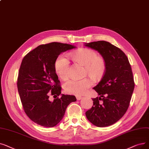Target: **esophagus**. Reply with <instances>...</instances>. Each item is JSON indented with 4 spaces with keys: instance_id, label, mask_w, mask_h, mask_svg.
Returning <instances> with one entry per match:
<instances>
[{
    "instance_id": "obj_1",
    "label": "esophagus",
    "mask_w": 149,
    "mask_h": 149,
    "mask_svg": "<svg viewBox=\"0 0 149 149\" xmlns=\"http://www.w3.org/2000/svg\"><path fill=\"white\" fill-rule=\"evenodd\" d=\"M76 99H77V100H80L82 99V97L81 95H76Z\"/></svg>"
}]
</instances>
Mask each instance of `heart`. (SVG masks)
Instances as JSON below:
<instances>
[{"label":"heart","instance_id":"b5f03b06","mask_svg":"<svg viewBox=\"0 0 149 149\" xmlns=\"http://www.w3.org/2000/svg\"><path fill=\"white\" fill-rule=\"evenodd\" d=\"M72 58L85 66L86 74L92 76L95 79H100L106 70L105 59L94 50L81 49L71 54ZM69 60L65 54H61L57 58L55 63L56 72L63 80H66L69 76ZM94 84L91 77L83 80L72 79L64 84V89L70 94L81 95L85 93Z\"/></svg>","mask_w":149,"mask_h":149}]
</instances>
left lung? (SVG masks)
Returning <instances> with one entry per match:
<instances>
[{
    "instance_id": "1",
    "label": "left lung",
    "mask_w": 149,
    "mask_h": 149,
    "mask_svg": "<svg viewBox=\"0 0 149 149\" xmlns=\"http://www.w3.org/2000/svg\"><path fill=\"white\" fill-rule=\"evenodd\" d=\"M102 55L106 62L102 79L94 89L98 93L93 106L86 112L88 120L99 127L111 125L125 114L134 88L132 68L123 52L107 41L85 43Z\"/></svg>"
}]
</instances>
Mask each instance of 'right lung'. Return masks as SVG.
<instances>
[{
    "label": "right lung",
    "instance_id": "obj_1",
    "mask_svg": "<svg viewBox=\"0 0 149 149\" xmlns=\"http://www.w3.org/2000/svg\"><path fill=\"white\" fill-rule=\"evenodd\" d=\"M76 48L72 45L51 42L40 45L24 56L19 69L17 89L25 113L36 124L52 127L62 120L74 95L61 94L55 63L61 53ZM61 95L53 101L49 95Z\"/></svg>",
    "mask_w": 149,
    "mask_h": 149
}]
</instances>
